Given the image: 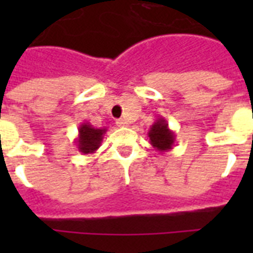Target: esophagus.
I'll list each match as a JSON object with an SVG mask.
<instances>
[{"instance_id": "34e87169", "label": "esophagus", "mask_w": 253, "mask_h": 253, "mask_svg": "<svg viewBox=\"0 0 253 253\" xmlns=\"http://www.w3.org/2000/svg\"><path fill=\"white\" fill-rule=\"evenodd\" d=\"M127 125H128V123H127L126 119H118V121H117V126L119 127H125L127 126Z\"/></svg>"}]
</instances>
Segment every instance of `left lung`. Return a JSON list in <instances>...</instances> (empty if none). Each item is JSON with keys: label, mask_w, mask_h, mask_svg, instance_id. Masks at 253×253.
Segmentation results:
<instances>
[{"label": "left lung", "mask_w": 253, "mask_h": 253, "mask_svg": "<svg viewBox=\"0 0 253 253\" xmlns=\"http://www.w3.org/2000/svg\"><path fill=\"white\" fill-rule=\"evenodd\" d=\"M147 135L150 138L151 146L159 152H167L172 150L174 146L176 135L169 128L168 122L164 118L156 119L154 125L150 127V131L147 132Z\"/></svg>", "instance_id": "obj_1"}]
</instances>
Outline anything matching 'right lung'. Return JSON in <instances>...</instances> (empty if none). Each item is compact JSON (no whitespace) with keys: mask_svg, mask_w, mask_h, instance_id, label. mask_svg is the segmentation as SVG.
Masks as SVG:
<instances>
[{"mask_svg":"<svg viewBox=\"0 0 253 253\" xmlns=\"http://www.w3.org/2000/svg\"><path fill=\"white\" fill-rule=\"evenodd\" d=\"M107 128L105 127H93L90 123H81L79 127V135L76 138V146L81 154L89 155L94 154L102 143L103 135L106 134Z\"/></svg>","mask_w":253,"mask_h":253,"instance_id":"obj_1","label":"right lung"}]
</instances>
